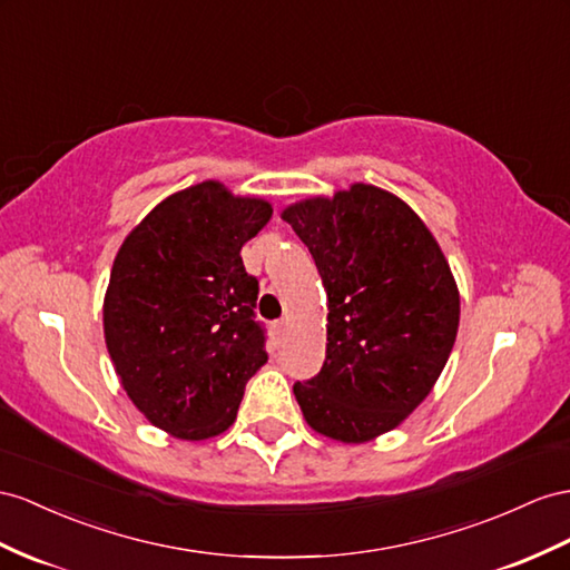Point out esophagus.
<instances>
[{"mask_svg":"<svg viewBox=\"0 0 570 570\" xmlns=\"http://www.w3.org/2000/svg\"><path fill=\"white\" fill-rule=\"evenodd\" d=\"M274 332H276V337H284L286 334V320H279V323H274Z\"/></svg>","mask_w":570,"mask_h":570,"instance_id":"34e87169","label":"esophagus"}]
</instances>
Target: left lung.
I'll return each instance as SVG.
<instances>
[{"mask_svg":"<svg viewBox=\"0 0 570 570\" xmlns=\"http://www.w3.org/2000/svg\"><path fill=\"white\" fill-rule=\"evenodd\" d=\"M327 291V352L294 385L308 426L342 443L397 429L429 397L460 325V291L426 224L387 189L354 183L291 204Z\"/></svg>","mask_w":570,"mask_h":570,"instance_id":"1","label":"left lung"}]
</instances>
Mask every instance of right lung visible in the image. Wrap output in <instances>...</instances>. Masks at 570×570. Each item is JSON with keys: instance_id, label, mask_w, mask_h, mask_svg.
<instances>
[{"instance_id": "add662e5", "label": "right lung", "mask_w": 570, "mask_h": 570, "mask_svg": "<svg viewBox=\"0 0 570 570\" xmlns=\"http://www.w3.org/2000/svg\"><path fill=\"white\" fill-rule=\"evenodd\" d=\"M272 204L216 180L180 189L141 218L112 262L106 346L127 397L183 441L224 433L245 385L267 363L257 279L240 247Z\"/></svg>"}]
</instances>
